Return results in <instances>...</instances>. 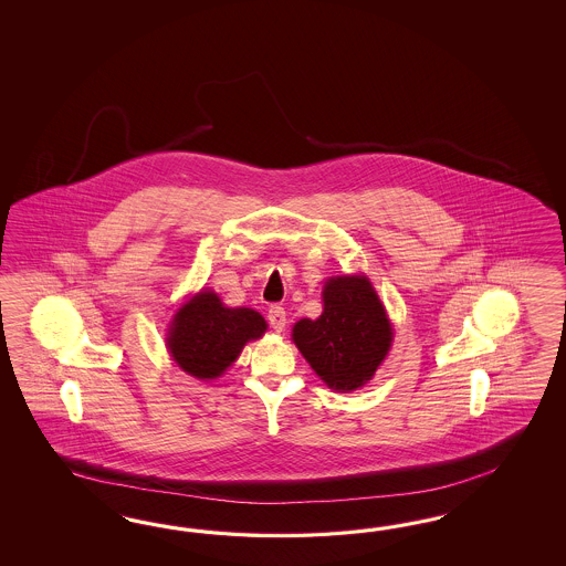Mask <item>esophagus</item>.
<instances>
[{"label": "esophagus", "instance_id": "esophagus-1", "mask_svg": "<svg viewBox=\"0 0 566 566\" xmlns=\"http://www.w3.org/2000/svg\"><path fill=\"white\" fill-rule=\"evenodd\" d=\"M268 322L274 327L275 332H282L286 327V311L280 305H272L268 311Z\"/></svg>", "mask_w": 566, "mask_h": 566}]
</instances>
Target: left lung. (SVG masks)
Segmentation results:
<instances>
[{"label":"left lung","mask_w":566,"mask_h":566,"mask_svg":"<svg viewBox=\"0 0 566 566\" xmlns=\"http://www.w3.org/2000/svg\"><path fill=\"white\" fill-rule=\"evenodd\" d=\"M292 340L313 371L334 390H357L376 374L392 344V326L369 280L332 277L324 286V313L301 319Z\"/></svg>","instance_id":"8db88e82"}]
</instances>
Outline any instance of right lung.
I'll use <instances>...</instances> for the list:
<instances>
[{
	"label": "right lung",
	"mask_w": 566,
	"mask_h": 566,
	"mask_svg": "<svg viewBox=\"0 0 566 566\" xmlns=\"http://www.w3.org/2000/svg\"><path fill=\"white\" fill-rule=\"evenodd\" d=\"M268 329L253 308L223 307L213 292H199L174 315L168 348L174 360L199 379L222 376L249 340Z\"/></svg>",
	"instance_id": "right-lung-1"
}]
</instances>
